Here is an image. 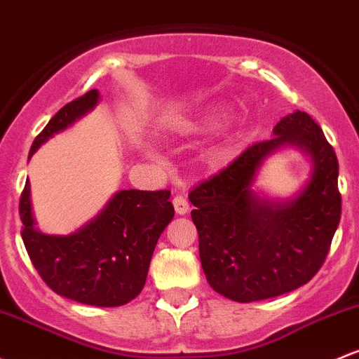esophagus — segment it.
<instances>
[{
	"label": "esophagus",
	"instance_id": "esophagus-1",
	"mask_svg": "<svg viewBox=\"0 0 359 359\" xmlns=\"http://www.w3.org/2000/svg\"><path fill=\"white\" fill-rule=\"evenodd\" d=\"M173 208H175L177 215H186L189 211V201L186 199V196H175L173 198Z\"/></svg>",
	"mask_w": 359,
	"mask_h": 359
}]
</instances>
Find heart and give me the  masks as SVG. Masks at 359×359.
Masks as SVG:
<instances>
[{
	"label": "heart",
	"mask_w": 359,
	"mask_h": 359,
	"mask_svg": "<svg viewBox=\"0 0 359 359\" xmlns=\"http://www.w3.org/2000/svg\"><path fill=\"white\" fill-rule=\"evenodd\" d=\"M218 117L219 114L216 112V110H206V112L199 114V116L191 122V129L192 131H204V129H210L216 124Z\"/></svg>",
	"instance_id": "obj_1"
}]
</instances>
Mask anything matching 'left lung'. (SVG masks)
I'll use <instances>...</instances> for the list:
<instances>
[{"label": "left lung", "instance_id": "left-lung-1", "mask_svg": "<svg viewBox=\"0 0 359 359\" xmlns=\"http://www.w3.org/2000/svg\"><path fill=\"white\" fill-rule=\"evenodd\" d=\"M294 147L311 160V177L291 198L253 189L267 158ZM339 163L318 124L294 110L218 175L189 194L208 283L233 302L267 300L300 288L320 269L341 219Z\"/></svg>", "mask_w": 359, "mask_h": 359}]
</instances>
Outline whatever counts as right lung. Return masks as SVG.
<instances>
[{
	"label": "right lung",
	"instance_id": "1",
	"mask_svg": "<svg viewBox=\"0 0 359 359\" xmlns=\"http://www.w3.org/2000/svg\"><path fill=\"white\" fill-rule=\"evenodd\" d=\"M98 90L62 107L35 137L29 158L47 140L92 112ZM22 238L30 261L54 293L93 306H121L147 283L153 250L173 218L170 191H117L83 226L68 235L37 228L27 179L20 199Z\"/></svg>",
	"mask_w": 359,
	"mask_h": 359
}]
</instances>
